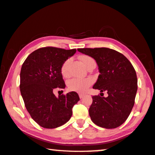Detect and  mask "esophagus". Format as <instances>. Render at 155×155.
<instances>
[{"mask_svg": "<svg viewBox=\"0 0 155 155\" xmlns=\"http://www.w3.org/2000/svg\"><path fill=\"white\" fill-rule=\"evenodd\" d=\"M78 96H79V98L80 99H82V98L84 97V94H78Z\"/></svg>", "mask_w": 155, "mask_h": 155, "instance_id": "1", "label": "esophagus"}]
</instances>
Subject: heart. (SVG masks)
<instances>
[{"instance_id": "heart-1", "label": "heart", "mask_w": 155, "mask_h": 155, "mask_svg": "<svg viewBox=\"0 0 155 155\" xmlns=\"http://www.w3.org/2000/svg\"><path fill=\"white\" fill-rule=\"evenodd\" d=\"M80 60L85 67L87 68L91 63H95L94 60L92 57L87 55L80 56ZM71 61V58H68L63 63L61 68V72L63 77L68 76V65ZM93 81L92 78H72L68 82V88L70 91L76 92L78 93H84L86 92L88 88L92 85Z\"/></svg>"}]
</instances>
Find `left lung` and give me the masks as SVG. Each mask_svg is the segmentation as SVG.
<instances>
[{
	"label": "left lung",
	"mask_w": 155,
	"mask_h": 155,
	"mask_svg": "<svg viewBox=\"0 0 155 155\" xmlns=\"http://www.w3.org/2000/svg\"><path fill=\"white\" fill-rule=\"evenodd\" d=\"M78 51L97 61L100 74L93 88L108 94L107 97L93 96L89 109L91 119L98 126L116 128L126 121L134 106L137 91L134 68L126 56L112 49L79 48Z\"/></svg>",
	"instance_id": "obj_1"
}]
</instances>
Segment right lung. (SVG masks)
<instances>
[{
  "label": "right lung",
  "mask_w": 155,
  "mask_h": 155,
  "mask_svg": "<svg viewBox=\"0 0 155 155\" xmlns=\"http://www.w3.org/2000/svg\"><path fill=\"white\" fill-rule=\"evenodd\" d=\"M77 51L45 47L34 51L22 65L20 90L27 110L41 127L52 129L67 123L72 115V107L80 100L77 92L56 97L53 90L64 89L61 68L63 63Z\"/></svg>",
  "instance_id": "right-lung-1"
}]
</instances>
